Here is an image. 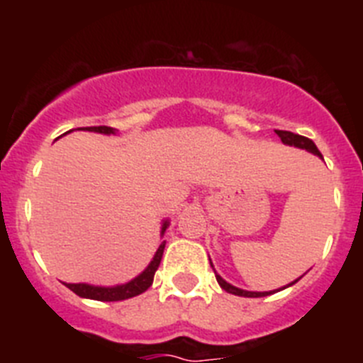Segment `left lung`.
<instances>
[{"mask_svg":"<svg viewBox=\"0 0 363 363\" xmlns=\"http://www.w3.org/2000/svg\"><path fill=\"white\" fill-rule=\"evenodd\" d=\"M274 133L278 134V136L281 138V142L285 143V145H293V147H298V149H306L309 150V152L316 154V156H320L322 158V154H320L318 147L314 145L313 142H311L309 138L306 136H300V134H294V133H289V130H274ZM211 267H213V264H211ZM214 274H216V271H214ZM216 280L218 284H220V287L223 291H227V293L230 294H236V296H247V298H259V296H267V294H272L277 293V291H271V293H251V291H243V289H238V287H234V285L227 284L223 278L220 277V274H216ZM294 284V281H293ZM289 284V285H293Z\"/></svg>","mask_w":363,"mask_h":363,"instance_id":"1","label":"left lung"}]
</instances>
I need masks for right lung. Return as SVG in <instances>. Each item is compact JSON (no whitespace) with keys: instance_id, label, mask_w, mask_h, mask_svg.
Here are the masks:
<instances>
[{"instance_id":"right-lung-1","label":"right lung","mask_w":363,"mask_h":363,"mask_svg":"<svg viewBox=\"0 0 363 363\" xmlns=\"http://www.w3.org/2000/svg\"><path fill=\"white\" fill-rule=\"evenodd\" d=\"M85 130H92V133H101V134H114L116 129L112 127H107V125H99V127H82ZM167 225L169 223H163L162 233H165ZM163 249H165V242L160 243L158 251L154 255L152 262L149 264V267L140 274L138 278L130 280L129 284L125 285H116V287H94V285H86V284H65L72 293H76L82 298H91V300H99V301H120L127 300V298L138 296V294L145 293L152 285L154 280V272L158 271L160 262H162Z\"/></svg>"}]
</instances>
